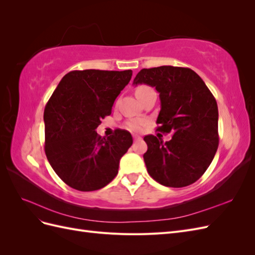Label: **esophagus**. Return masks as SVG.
Masks as SVG:
<instances>
[{"instance_id": "obj_1", "label": "esophagus", "mask_w": 255, "mask_h": 255, "mask_svg": "<svg viewBox=\"0 0 255 255\" xmlns=\"http://www.w3.org/2000/svg\"><path fill=\"white\" fill-rule=\"evenodd\" d=\"M133 138H134V141H140V140H141V137H140V136L134 135V136H133Z\"/></svg>"}]
</instances>
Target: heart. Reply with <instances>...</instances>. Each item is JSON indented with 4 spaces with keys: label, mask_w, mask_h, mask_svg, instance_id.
<instances>
[{
    "label": "heart",
    "mask_w": 255,
    "mask_h": 255,
    "mask_svg": "<svg viewBox=\"0 0 255 255\" xmlns=\"http://www.w3.org/2000/svg\"><path fill=\"white\" fill-rule=\"evenodd\" d=\"M146 89H150V87L148 86H139L136 89V96L138 97L141 92L145 91ZM145 126V120L142 118H134L130 119L128 121H127L126 123V128L130 130V132H139V130L142 129V128Z\"/></svg>",
    "instance_id": "heart-1"
}]
</instances>
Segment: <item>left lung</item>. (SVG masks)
Wrapping results in <instances>:
<instances>
[{"mask_svg":"<svg viewBox=\"0 0 255 255\" xmlns=\"http://www.w3.org/2000/svg\"><path fill=\"white\" fill-rule=\"evenodd\" d=\"M134 84L155 87L160 99L156 130L172 134L166 142L144 136L148 173L167 187L195 183L211 165L219 144L218 106L211 90L194 70L172 66L141 69Z\"/></svg>","mask_w":255,"mask_h":255,"instance_id":"left-lung-1","label":"left lung"}]
</instances>
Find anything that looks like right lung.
<instances>
[{"label": "right lung", "mask_w": 255, "mask_h": 255, "mask_svg": "<svg viewBox=\"0 0 255 255\" xmlns=\"http://www.w3.org/2000/svg\"><path fill=\"white\" fill-rule=\"evenodd\" d=\"M132 70H74L67 73L45 105L44 151L53 170L80 191L101 189L118 173L120 158L133 143L126 129L101 137L96 128L112 114Z\"/></svg>", "instance_id": "add662e5"}]
</instances>
